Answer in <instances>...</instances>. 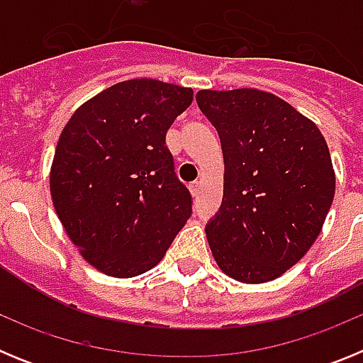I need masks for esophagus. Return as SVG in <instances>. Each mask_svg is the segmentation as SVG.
I'll return each mask as SVG.
<instances>
[{"instance_id": "obj_1", "label": "esophagus", "mask_w": 363, "mask_h": 363, "mask_svg": "<svg viewBox=\"0 0 363 363\" xmlns=\"http://www.w3.org/2000/svg\"><path fill=\"white\" fill-rule=\"evenodd\" d=\"M200 189H201L200 182H192V184H189V191H191L192 196H198V192H200Z\"/></svg>"}]
</instances>
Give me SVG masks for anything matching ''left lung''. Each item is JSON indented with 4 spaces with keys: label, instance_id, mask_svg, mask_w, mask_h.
Listing matches in <instances>:
<instances>
[{
    "label": "left lung",
    "instance_id": "left-lung-1",
    "mask_svg": "<svg viewBox=\"0 0 363 363\" xmlns=\"http://www.w3.org/2000/svg\"><path fill=\"white\" fill-rule=\"evenodd\" d=\"M220 134L225 174L220 213L205 229L227 277L277 280L318 238L335 198L325 138L293 105L258 89L200 91Z\"/></svg>",
    "mask_w": 363,
    "mask_h": 363
}]
</instances>
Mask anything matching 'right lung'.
Wrapping results in <instances>:
<instances>
[{"label":"right lung","mask_w":363,"mask_h":363,"mask_svg":"<svg viewBox=\"0 0 363 363\" xmlns=\"http://www.w3.org/2000/svg\"><path fill=\"white\" fill-rule=\"evenodd\" d=\"M192 89L127 79L76 108L50 167V196L70 242L107 277L158 265L192 213L165 136Z\"/></svg>","instance_id":"right-lung-1"}]
</instances>
